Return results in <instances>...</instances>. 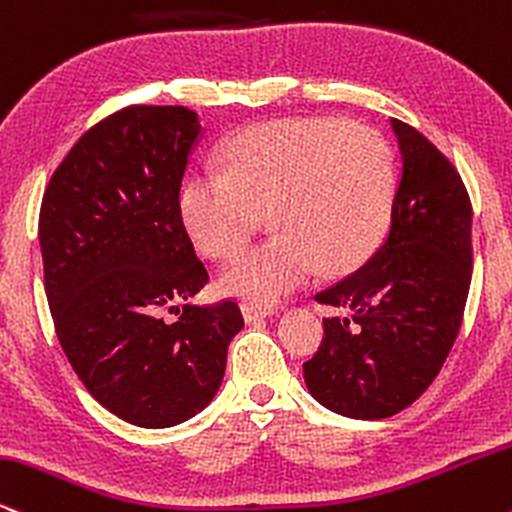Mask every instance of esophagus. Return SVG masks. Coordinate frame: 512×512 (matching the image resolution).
<instances>
[{
    "mask_svg": "<svg viewBox=\"0 0 512 512\" xmlns=\"http://www.w3.org/2000/svg\"><path fill=\"white\" fill-rule=\"evenodd\" d=\"M275 309L273 306H261V304H242V316L246 323L258 321V318H268L273 316Z\"/></svg>",
    "mask_w": 512,
    "mask_h": 512,
    "instance_id": "esophagus-1",
    "label": "esophagus"
}]
</instances>
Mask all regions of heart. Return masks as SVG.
<instances>
[{"label": "heart", "instance_id": "obj_1", "mask_svg": "<svg viewBox=\"0 0 512 512\" xmlns=\"http://www.w3.org/2000/svg\"><path fill=\"white\" fill-rule=\"evenodd\" d=\"M227 172L186 179L179 210L198 249L232 258L273 215L278 237L220 275L232 297L270 304L318 270L345 275L374 254L395 201V165L376 131L338 119H280L227 146Z\"/></svg>", "mask_w": 512, "mask_h": 512}]
</instances>
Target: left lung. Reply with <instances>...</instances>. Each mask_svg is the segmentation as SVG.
<instances>
[{
	"label": "left lung",
	"instance_id": "8db88e82",
	"mask_svg": "<svg viewBox=\"0 0 512 512\" xmlns=\"http://www.w3.org/2000/svg\"><path fill=\"white\" fill-rule=\"evenodd\" d=\"M400 177L386 237L350 278L316 294L345 316L323 318L304 364L316 402L350 419L410 407L446 362L472 280V203L460 174L429 138L390 119Z\"/></svg>",
	"mask_w": 512,
	"mask_h": 512
}]
</instances>
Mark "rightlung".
<instances>
[{
	"instance_id": "right-lung-1",
	"label": "right lung",
	"mask_w": 512,
	"mask_h": 512,
	"mask_svg": "<svg viewBox=\"0 0 512 512\" xmlns=\"http://www.w3.org/2000/svg\"><path fill=\"white\" fill-rule=\"evenodd\" d=\"M201 136L189 107H126L78 138L42 196L45 292L62 350L105 410L143 429L206 410L244 326L234 302L162 318L208 282L179 210Z\"/></svg>"
}]
</instances>
